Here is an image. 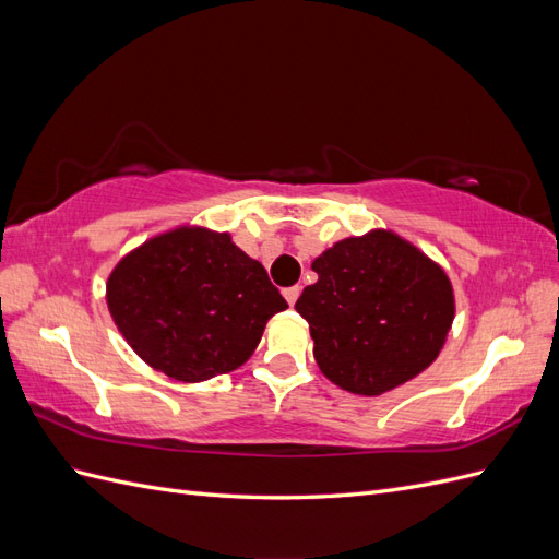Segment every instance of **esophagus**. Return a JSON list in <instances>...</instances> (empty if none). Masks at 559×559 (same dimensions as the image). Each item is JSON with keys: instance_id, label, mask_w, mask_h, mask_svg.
<instances>
[{"instance_id": "esophagus-1", "label": "esophagus", "mask_w": 559, "mask_h": 559, "mask_svg": "<svg viewBox=\"0 0 559 559\" xmlns=\"http://www.w3.org/2000/svg\"><path fill=\"white\" fill-rule=\"evenodd\" d=\"M282 294H284V298H286V302H289V306H296L300 289H298V286H289V289H284Z\"/></svg>"}]
</instances>
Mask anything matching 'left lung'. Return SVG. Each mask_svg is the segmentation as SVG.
Wrapping results in <instances>:
<instances>
[{
    "mask_svg": "<svg viewBox=\"0 0 559 559\" xmlns=\"http://www.w3.org/2000/svg\"><path fill=\"white\" fill-rule=\"evenodd\" d=\"M317 282L296 312L310 324L314 361L345 392L380 396L427 370L454 319L445 270L394 230L345 238L312 261Z\"/></svg>",
    "mask_w": 559,
    "mask_h": 559,
    "instance_id": "8db88e82",
    "label": "left lung"
}]
</instances>
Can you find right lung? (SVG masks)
<instances>
[{
	"instance_id": "1",
	"label": "right lung",
	"mask_w": 559,
	"mask_h": 559,
	"mask_svg": "<svg viewBox=\"0 0 559 559\" xmlns=\"http://www.w3.org/2000/svg\"><path fill=\"white\" fill-rule=\"evenodd\" d=\"M107 308L144 364L191 384L240 368L289 306L230 233L186 224L114 265Z\"/></svg>"
}]
</instances>
